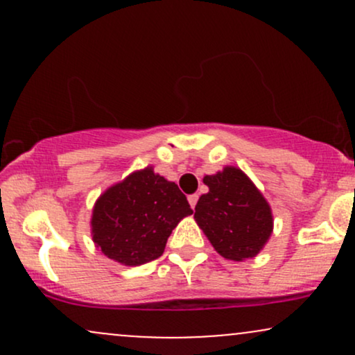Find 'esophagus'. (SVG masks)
Here are the masks:
<instances>
[{
  "instance_id": "1",
  "label": "esophagus",
  "mask_w": 355,
  "mask_h": 355,
  "mask_svg": "<svg viewBox=\"0 0 355 355\" xmlns=\"http://www.w3.org/2000/svg\"><path fill=\"white\" fill-rule=\"evenodd\" d=\"M197 202H198V195H197V193L189 195V203H190L191 209H195V205H197Z\"/></svg>"
}]
</instances>
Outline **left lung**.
I'll list each match as a JSON object with an SVG mask.
<instances>
[{"label":"left lung","mask_w":355,"mask_h":355,"mask_svg":"<svg viewBox=\"0 0 355 355\" xmlns=\"http://www.w3.org/2000/svg\"><path fill=\"white\" fill-rule=\"evenodd\" d=\"M209 193L195 207V220L220 255L229 260L252 259L270 237V207L242 170L227 166L207 175Z\"/></svg>","instance_id":"obj_1"}]
</instances>
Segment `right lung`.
Here are the masks:
<instances>
[{
	"label": "right lung",
	"mask_w": 355,
	"mask_h": 355,
	"mask_svg": "<svg viewBox=\"0 0 355 355\" xmlns=\"http://www.w3.org/2000/svg\"><path fill=\"white\" fill-rule=\"evenodd\" d=\"M191 214L178 185L153 173L152 166L110 187L96 200L93 242L101 254L137 267L164 254L178 222Z\"/></svg>",
	"instance_id": "obj_1"
}]
</instances>
